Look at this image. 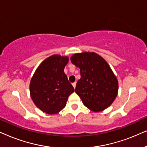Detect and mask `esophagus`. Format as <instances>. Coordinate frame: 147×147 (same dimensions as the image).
<instances>
[{
	"mask_svg": "<svg viewBox=\"0 0 147 147\" xmlns=\"http://www.w3.org/2000/svg\"><path fill=\"white\" fill-rule=\"evenodd\" d=\"M72 86H73V87L74 88H76V82H74L73 84H72Z\"/></svg>",
	"mask_w": 147,
	"mask_h": 147,
	"instance_id": "esophagus-1",
	"label": "esophagus"
}]
</instances>
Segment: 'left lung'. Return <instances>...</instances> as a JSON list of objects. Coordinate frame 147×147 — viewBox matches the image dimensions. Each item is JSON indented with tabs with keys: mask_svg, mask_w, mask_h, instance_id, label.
I'll list each match as a JSON object with an SVG mask.
<instances>
[{
	"mask_svg": "<svg viewBox=\"0 0 147 147\" xmlns=\"http://www.w3.org/2000/svg\"><path fill=\"white\" fill-rule=\"evenodd\" d=\"M70 59L80 69L75 92L84 106L93 112L109 107L117 96L118 83L107 62L94 52L76 53Z\"/></svg>",
	"mask_w": 147,
	"mask_h": 147,
	"instance_id": "1",
	"label": "left lung"
}]
</instances>
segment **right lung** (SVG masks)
Masks as SVG:
<instances>
[{"instance_id":"1","label":"right lung","mask_w":147,"mask_h":147,"mask_svg":"<svg viewBox=\"0 0 147 147\" xmlns=\"http://www.w3.org/2000/svg\"><path fill=\"white\" fill-rule=\"evenodd\" d=\"M69 61L67 56L53 55L44 60L30 82V94L37 108L48 114H55L66 106L74 88L64 73Z\"/></svg>"}]
</instances>
